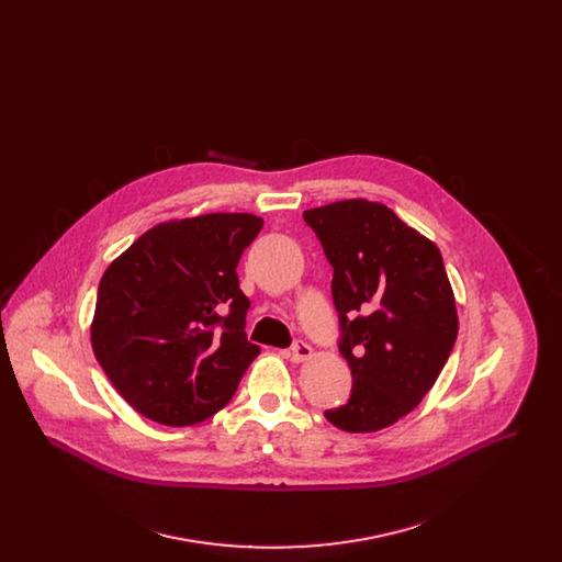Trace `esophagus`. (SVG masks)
I'll return each instance as SVG.
<instances>
[{
  "label": "esophagus",
  "instance_id": "esophagus-1",
  "mask_svg": "<svg viewBox=\"0 0 562 562\" xmlns=\"http://www.w3.org/2000/svg\"><path fill=\"white\" fill-rule=\"evenodd\" d=\"M289 358L293 362H303V360L312 358V346H307L305 341H296L293 348L289 349Z\"/></svg>",
  "mask_w": 562,
  "mask_h": 562
}]
</instances>
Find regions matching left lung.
Wrapping results in <instances>:
<instances>
[{
  "label": "left lung",
  "mask_w": 562,
  "mask_h": 562,
  "mask_svg": "<svg viewBox=\"0 0 562 562\" xmlns=\"http://www.w3.org/2000/svg\"><path fill=\"white\" fill-rule=\"evenodd\" d=\"M303 218L333 266L339 351L353 381L349 401L324 417L353 434L387 428L424 401L457 339L442 255L379 202L341 200Z\"/></svg>",
  "instance_id": "obj_1"
}]
</instances>
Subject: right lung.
I'll use <instances>...</instances> for the list:
<instances>
[{
    "label": "right lung",
    "mask_w": 562,
    "mask_h": 562,
    "mask_svg": "<svg viewBox=\"0 0 562 562\" xmlns=\"http://www.w3.org/2000/svg\"><path fill=\"white\" fill-rule=\"evenodd\" d=\"M263 218L213 213L145 232L103 273L92 349L120 396L161 426L221 411L259 356L238 261Z\"/></svg>",
    "instance_id": "right-lung-1"
}]
</instances>
